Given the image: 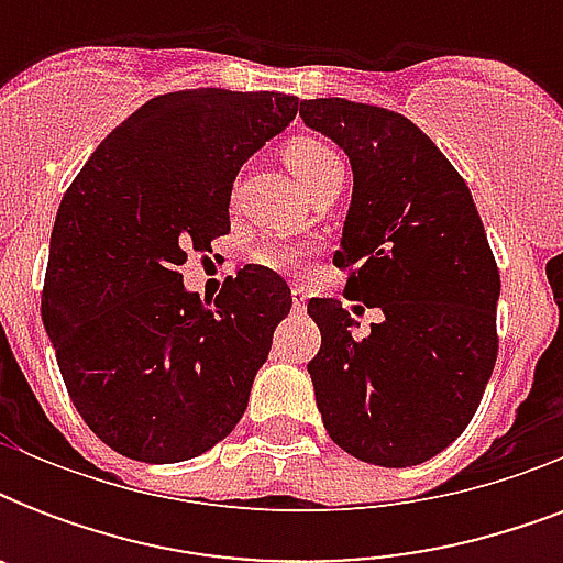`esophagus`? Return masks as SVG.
Here are the masks:
<instances>
[{"instance_id": "1", "label": "esophagus", "mask_w": 563, "mask_h": 563, "mask_svg": "<svg viewBox=\"0 0 563 563\" xmlns=\"http://www.w3.org/2000/svg\"><path fill=\"white\" fill-rule=\"evenodd\" d=\"M307 300H309V291L303 286H291V307L295 312H303L307 309Z\"/></svg>"}]
</instances>
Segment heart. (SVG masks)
I'll use <instances>...</instances> for the list:
<instances>
[{
    "mask_svg": "<svg viewBox=\"0 0 563 563\" xmlns=\"http://www.w3.org/2000/svg\"><path fill=\"white\" fill-rule=\"evenodd\" d=\"M286 163L307 189L344 172L342 157L321 136H291L286 143ZM256 260L277 272H300L309 260V247L291 245V242H265L256 247Z\"/></svg>",
    "mask_w": 563,
    "mask_h": 563,
    "instance_id": "1",
    "label": "heart"
}]
</instances>
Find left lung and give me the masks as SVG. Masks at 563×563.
<instances>
[{"mask_svg": "<svg viewBox=\"0 0 563 563\" xmlns=\"http://www.w3.org/2000/svg\"><path fill=\"white\" fill-rule=\"evenodd\" d=\"M300 119L351 161L333 263L351 272L344 295L383 312L360 339L339 300H309L318 411L344 453L411 467L479 409L497 362V263L467 184L409 119L347 99L300 101Z\"/></svg>", "mask_w": 563, "mask_h": 563, "instance_id": "left-lung-1", "label": "left lung"}]
</instances>
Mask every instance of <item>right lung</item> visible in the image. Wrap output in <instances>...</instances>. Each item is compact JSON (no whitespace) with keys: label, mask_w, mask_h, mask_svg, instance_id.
<instances>
[{"label":"right lung","mask_w":563,"mask_h":563,"mask_svg":"<svg viewBox=\"0 0 563 563\" xmlns=\"http://www.w3.org/2000/svg\"><path fill=\"white\" fill-rule=\"evenodd\" d=\"M295 113L283 92H166L113 128L66 189L40 309L75 409L117 453L187 462L245 415L289 286L245 265L210 303L178 265L228 233L242 163Z\"/></svg>","instance_id":"right-lung-1"}]
</instances>
